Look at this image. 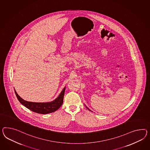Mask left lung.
Masks as SVG:
<instances>
[{
  "label": "left lung",
  "mask_w": 150,
  "mask_h": 150,
  "mask_svg": "<svg viewBox=\"0 0 150 150\" xmlns=\"http://www.w3.org/2000/svg\"><path fill=\"white\" fill-rule=\"evenodd\" d=\"M87 108V107H86ZM88 110H90V109H88Z\"/></svg>",
  "instance_id": "left-lung-1"
}]
</instances>
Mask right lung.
I'll list each match as a JSON object with an SVG mask.
<instances>
[{
  "mask_svg": "<svg viewBox=\"0 0 150 150\" xmlns=\"http://www.w3.org/2000/svg\"><path fill=\"white\" fill-rule=\"evenodd\" d=\"M66 87L62 90L60 94L58 97L50 102H45V103H36V102H28L27 100L22 99L20 96L17 94L16 91V95L17 96V99L19 102L23 105H24L28 109H30L31 111L35 112L36 113L41 114H46L48 113H51L57 110L59 108L62 106L63 103L64 96L65 93Z\"/></svg>",
  "mask_w": 150,
  "mask_h": 150,
  "instance_id": "add662e5",
  "label": "right lung"
}]
</instances>
